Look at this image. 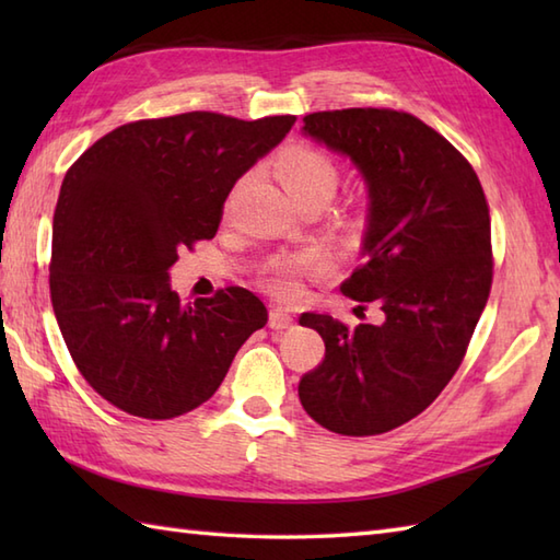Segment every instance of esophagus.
Listing matches in <instances>:
<instances>
[{"instance_id":"34e87169","label":"esophagus","mask_w":560,"mask_h":560,"mask_svg":"<svg viewBox=\"0 0 560 560\" xmlns=\"http://www.w3.org/2000/svg\"><path fill=\"white\" fill-rule=\"evenodd\" d=\"M269 327L277 329V331L289 329V327H293V315L283 313V311H279V307H277V311L269 313Z\"/></svg>"}]
</instances>
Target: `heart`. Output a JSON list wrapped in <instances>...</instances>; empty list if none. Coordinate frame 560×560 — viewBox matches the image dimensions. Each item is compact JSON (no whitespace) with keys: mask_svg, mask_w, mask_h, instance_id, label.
Returning <instances> with one entry per match:
<instances>
[{"mask_svg":"<svg viewBox=\"0 0 560 560\" xmlns=\"http://www.w3.org/2000/svg\"><path fill=\"white\" fill-rule=\"evenodd\" d=\"M277 175L293 201H299L307 195L329 192L335 195L337 187V168L327 153L313 147H291L279 156L277 161ZM323 257L305 255L293 259H281L271 269V291L281 295V299H293L299 295L301 283L299 277L307 271L323 269Z\"/></svg>","mask_w":560,"mask_h":560,"instance_id":"1","label":"heart"}]
</instances>
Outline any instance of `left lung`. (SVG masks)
<instances>
[{
  "label": "left lung",
  "mask_w": 560,
  "mask_h": 560,
  "mask_svg": "<svg viewBox=\"0 0 560 560\" xmlns=\"http://www.w3.org/2000/svg\"><path fill=\"white\" fill-rule=\"evenodd\" d=\"M301 132L361 175L363 265L341 293L380 303L385 319L349 329L303 313L299 323L325 341V361L303 375L299 397L329 431L387 433L419 416L464 359L491 291L489 205L467 159L409 113H313Z\"/></svg>",
  "instance_id": "left-lung-1"
}]
</instances>
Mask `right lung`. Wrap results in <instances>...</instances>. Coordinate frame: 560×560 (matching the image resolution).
Returning a JSON list of instances; mask_svg holds the SVG:
<instances>
[{"mask_svg": "<svg viewBox=\"0 0 560 560\" xmlns=\"http://www.w3.org/2000/svg\"><path fill=\"white\" fill-rule=\"evenodd\" d=\"M293 122L139 120L67 171L52 219V307L79 373L113 407L156 421L197 409L267 325L265 303L241 287L180 303L171 267L183 247L217 235L233 185Z\"/></svg>", "mask_w": 560, "mask_h": 560, "instance_id": "right-lung-1", "label": "right lung"}]
</instances>
